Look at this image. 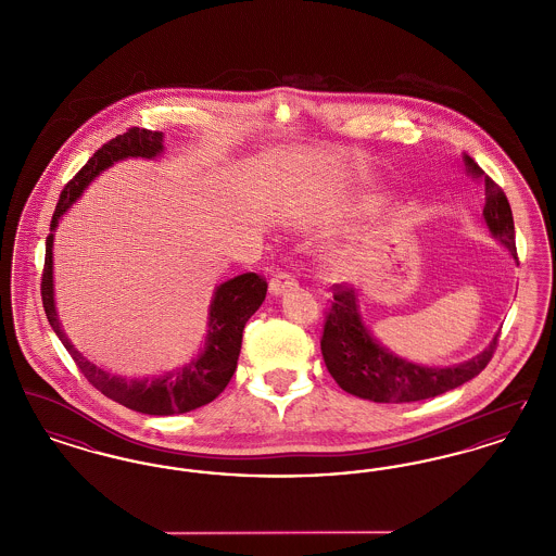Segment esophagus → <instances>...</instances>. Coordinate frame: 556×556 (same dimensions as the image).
<instances>
[{"label": "esophagus", "mask_w": 556, "mask_h": 556, "mask_svg": "<svg viewBox=\"0 0 556 556\" xmlns=\"http://www.w3.org/2000/svg\"><path fill=\"white\" fill-rule=\"evenodd\" d=\"M298 286V281H295V277L290 275V273H277L273 279H270V283H268V288H270V293L273 295H281L283 291L293 290Z\"/></svg>", "instance_id": "34e87169"}]
</instances>
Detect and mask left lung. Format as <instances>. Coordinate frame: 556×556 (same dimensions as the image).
<instances>
[{
    "label": "left lung",
    "mask_w": 556,
    "mask_h": 556,
    "mask_svg": "<svg viewBox=\"0 0 556 556\" xmlns=\"http://www.w3.org/2000/svg\"><path fill=\"white\" fill-rule=\"evenodd\" d=\"M465 166L467 173L476 179H481L485 187L483 220L490 233L498 239L517 261L515 223L503 189L496 186L479 168L476 160L467 154ZM496 345L498 336L481 354L452 367H424L408 363L370 336L358 313V295L356 291L345 286H333V300L325 317L320 338V352L327 370L344 392L372 402L394 404L440 396L467 383L488 367L496 352Z\"/></svg>",
    "instance_id": "8db88e82"
}]
</instances>
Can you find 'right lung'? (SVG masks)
<instances>
[{"instance_id": "right-lung-1", "label": "right lung", "mask_w": 556, "mask_h": 556, "mask_svg": "<svg viewBox=\"0 0 556 556\" xmlns=\"http://www.w3.org/2000/svg\"><path fill=\"white\" fill-rule=\"evenodd\" d=\"M162 132L132 127L104 143L75 175V179L66 184L53 211L50 236L46 239L41 300L46 317L50 320L55 336L60 338V342L68 350L80 372L96 390L137 413L166 417L200 408L227 388V383L238 369L243 327L248 318L252 317L265 302V279L256 273H243L216 288L208 315L206 345L200 352V356L193 358L189 365L181 369L168 370L166 375L152 379H125L118 375H110L106 370L96 367L93 363H89L87 358H83L79 350H75V345L71 344V340L62 331L53 306L52 261L53 231L58 227V220L79 200L83 189L118 160L156 159L162 154Z\"/></svg>"}]
</instances>
